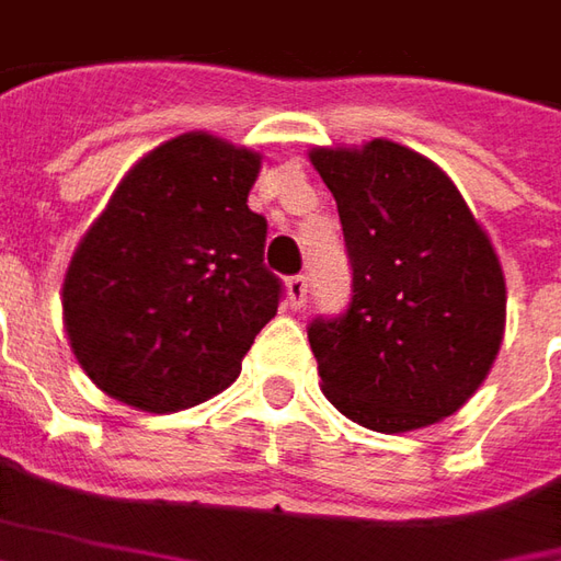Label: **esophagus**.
Listing matches in <instances>:
<instances>
[{
    "mask_svg": "<svg viewBox=\"0 0 561 561\" xmlns=\"http://www.w3.org/2000/svg\"><path fill=\"white\" fill-rule=\"evenodd\" d=\"M306 293H308V277L306 274H293L287 277V302L289 308H299L306 302Z\"/></svg>",
    "mask_w": 561,
    "mask_h": 561,
    "instance_id": "1",
    "label": "esophagus"
}]
</instances>
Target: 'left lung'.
Masks as SVG:
<instances>
[{"mask_svg": "<svg viewBox=\"0 0 561 561\" xmlns=\"http://www.w3.org/2000/svg\"><path fill=\"white\" fill-rule=\"evenodd\" d=\"M340 209L352 302L308 342L327 401L374 432L457 413L497 358L506 280L463 194L423 153L374 138L311 148Z\"/></svg>", "mask_w": 561, "mask_h": 561, "instance_id": "left-lung-1", "label": "left lung"}]
</instances>
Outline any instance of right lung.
<instances>
[{
    "label": "right lung",
    "instance_id": "add662e5",
    "mask_svg": "<svg viewBox=\"0 0 561 561\" xmlns=\"http://www.w3.org/2000/svg\"><path fill=\"white\" fill-rule=\"evenodd\" d=\"M262 157L209 131L145 153L64 274V330L101 392L148 413L228 389L277 314L268 221L247 206Z\"/></svg>",
    "mask_w": 561,
    "mask_h": 561
}]
</instances>
